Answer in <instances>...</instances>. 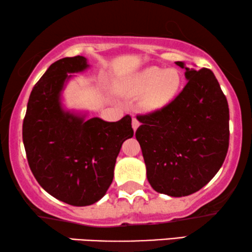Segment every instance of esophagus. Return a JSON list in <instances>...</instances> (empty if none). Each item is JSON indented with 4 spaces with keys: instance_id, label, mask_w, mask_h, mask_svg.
<instances>
[{
    "instance_id": "obj_1",
    "label": "esophagus",
    "mask_w": 252,
    "mask_h": 252,
    "mask_svg": "<svg viewBox=\"0 0 252 252\" xmlns=\"http://www.w3.org/2000/svg\"><path fill=\"white\" fill-rule=\"evenodd\" d=\"M138 126H139V121L136 118L132 119V129L136 131L138 129Z\"/></svg>"
}]
</instances>
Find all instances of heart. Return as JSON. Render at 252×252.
Listing matches in <instances>:
<instances>
[{"mask_svg": "<svg viewBox=\"0 0 252 252\" xmlns=\"http://www.w3.org/2000/svg\"><path fill=\"white\" fill-rule=\"evenodd\" d=\"M182 83L179 73L173 68L147 67L116 84L120 94L141 98V107L146 112H158L172 101Z\"/></svg>", "mask_w": 252, "mask_h": 252, "instance_id": "obj_1", "label": "heart"}]
</instances>
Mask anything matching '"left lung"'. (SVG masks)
Wrapping results in <instances>:
<instances>
[{
    "label": "left lung",
    "mask_w": 252,
    "mask_h": 252,
    "mask_svg": "<svg viewBox=\"0 0 252 252\" xmlns=\"http://www.w3.org/2000/svg\"><path fill=\"white\" fill-rule=\"evenodd\" d=\"M184 68L187 84L161 111L137 116L148 183L173 197L200 190L221 168L228 150L229 111L210 69Z\"/></svg>",
    "instance_id": "obj_1"
}]
</instances>
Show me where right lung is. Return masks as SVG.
<instances>
[{"label": "right lung", "instance_id": "obj_1", "mask_svg": "<svg viewBox=\"0 0 252 252\" xmlns=\"http://www.w3.org/2000/svg\"><path fill=\"white\" fill-rule=\"evenodd\" d=\"M89 67L83 56L52 63L31 92L23 123L24 146L35 179L57 200L75 207L94 204L105 195L123 141L133 136L129 115L107 122L65 107L66 84L73 74Z\"/></svg>", "mask_w": 252, "mask_h": 252}]
</instances>
